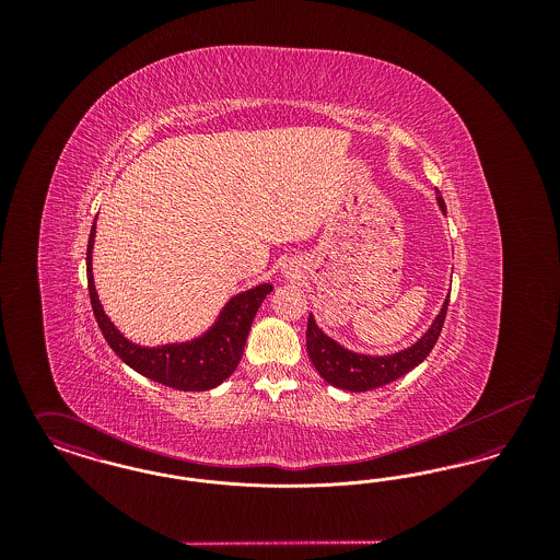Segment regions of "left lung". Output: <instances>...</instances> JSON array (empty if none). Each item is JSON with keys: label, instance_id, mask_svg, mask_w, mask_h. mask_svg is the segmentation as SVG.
Segmentation results:
<instances>
[{"label": "left lung", "instance_id": "left-lung-1", "mask_svg": "<svg viewBox=\"0 0 560 560\" xmlns=\"http://www.w3.org/2000/svg\"><path fill=\"white\" fill-rule=\"evenodd\" d=\"M439 206L443 213L445 210V201L439 195L436 197ZM447 306H450V295L443 302L441 313L436 315V319L432 320V325L428 327L427 334L409 348L399 350L395 354H384V357H372V354H361V352H352L348 348L340 347L336 340H331L327 334L320 331L319 325L313 319V315L308 317V327H306V350L308 357L315 365V370L319 372L320 377L342 390L350 393H365L380 388L384 384H390L395 380H399L400 375L411 372L413 368H418L432 347L436 345L445 315H447Z\"/></svg>", "mask_w": 560, "mask_h": 560}]
</instances>
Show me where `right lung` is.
<instances>
[{
  "instance_id": "add662e5",
  "label": "right lung",
  "mask_w": 560,
  "mask_h": 560,
  "mask_svg": "<svg viewBox=\"0 0 560 560\" xmlns=\"http://www.w3.org/2000/svg\"><path fill=\"white\" fill-rule=\"evenodd\" d=\"M94 237H96V224H92L90 241H88V256H85L90 302L108 347L115 350V354L126 365H130L133 372L153 382H160L163 386L185 390V393L215 388L237 370L247 334L252 329V320L256 317L262 300L272 292L270 283H262L247 292L233 295L226 302V306L220 311L218 320L212 327L203 336L190 342L163 345L155 348L140 347L130 342L128 338H124V334L113 325V320L108 319L103 311V304L94 288V275H92Z\"/></svg>"
}]
</instances>
